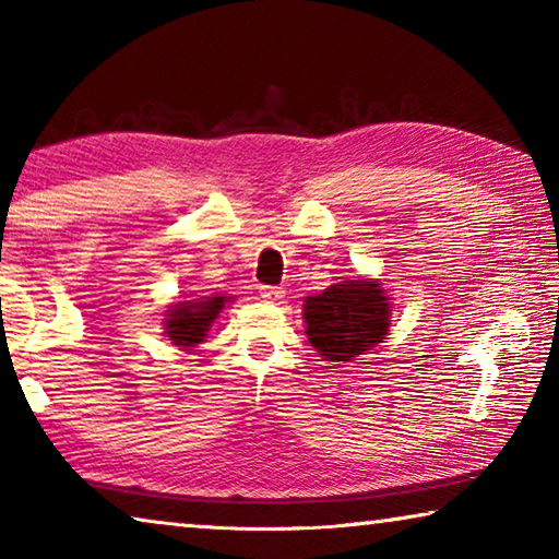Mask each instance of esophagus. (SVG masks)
Wrapping results in <instances>:
<instances>
[{
    "label": "esophagus",
    "mask_w": 559,
    "mask_h": 559,
    "mask_svg": "<svg viewBox=\"0 0 559 559\" xmlns=\"http://www.w3.org/2000/svg\"><path fill=\"white\" fill-rule=\"evenodd\" d=\"M259 296L266 300V302H281L283 296H286V290L278 288V286H261L259 288Z\"/></svg>",
    "instance_id": "1"
}]
</instances>
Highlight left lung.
<instances>
[{
    "label": "left lung",
    "mask_w": 559,
    "mask_h": 559,
    "mask_svg": "<svg viewBox=\"0 0 559 559\" xmlns=\"http://www.w3.org/2000/svg\"><path fill=\"white\" fill-rule=\"evenodd\" d=\"M392 306L382 283L372 278L343 281L302 306L306 335L328 362H349L377 343H384L392 323Z\"/></svg>",
    "instance_id": "1"
}]
</instances>
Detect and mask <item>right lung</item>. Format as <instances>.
Segmentation results:
<instances>
[{
  "mask_svg": "<svg viewBox=\"0 0 559 559\" xmlns=\"http://www.w3.org/2000/svg\"><path fill=\"white\" fill-rule=\"evenodd\" d=\"M229 300V296H202L194 300L173 302L165 318V335L173 340V345L182 349L202 345L212 323L219 318Z\"/></svg>",
  "mask_w": 559,
  "mask_h": 559,
  "instance_id": "right-lung-1",
  "label": "right lung"
}]
</instances>
